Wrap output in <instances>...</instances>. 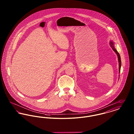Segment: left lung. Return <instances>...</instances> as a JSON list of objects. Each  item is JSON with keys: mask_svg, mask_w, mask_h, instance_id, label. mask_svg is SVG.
I'll return each instance as SVG.
<instances>
[{"mask_svg": "<svg viewBox=\"0 0 134 134\" xmlns=\"http://www.w3.org/2000/svg\"><path fill=\"white\" fill-rule=\"evenodd\" d=\"M110 45L111 46V47L112 48L113 50L114 51H115V52L116 53V54H117V56H118V60H119V71L120 72V70H121V57H120V54L118 52V51H116L115 50V49L114 46V44L112 42H110Z\"/></svg>", "mask_w": 134, "mask_h": 134, "instance_id": "left-lung-1", "label": "left lung"}]
</instances>
